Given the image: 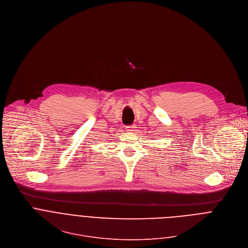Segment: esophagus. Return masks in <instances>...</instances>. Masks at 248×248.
Segmentation results:
<instances>
[{
    "mask_svg": "<svg viewBox=\"0 0 248 248\" xmlns=\"http://www.w3.org/2000/svg\"><path fill=\"white\" fill-rule=\"evenodd\" d=\"M135 128H136L135 124H132V125H127V126H125V129H126V131H127V132H133V131H135Z\"/></svg>",
    "mask_w": 248,
    "mask_h": 248,
    "instance_id": "1",
    "label": "esophagus"
}]
</instances>
